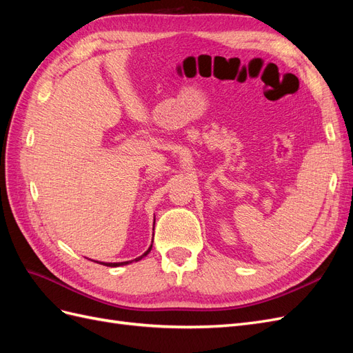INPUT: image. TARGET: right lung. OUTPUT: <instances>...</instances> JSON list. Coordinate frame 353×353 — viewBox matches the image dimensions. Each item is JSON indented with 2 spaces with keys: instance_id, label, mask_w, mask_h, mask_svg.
I'll use <instances>...</instances> for the list:
<instances>
[{
  "instance_id": "add662e5",
  "label": "right lung",
  "mask_w": 353,
  "mask_h": 353,
  "mask_svg": "<svg viewBox=\"0 0 353 353\" xmlns=\"http://www.w3.org/2000/svg\"><path fill=\"white\" fill-rule=\"evenodd\" d=\"M150 250H152V245L150 248H148V250L143 254V256H140V258H137V259H134V261H140V259H143L144 256H147L148 253H150ZM100 263V262H99ZM126 263H130V262H116V263H105V262H101V265H105V266H121V265H126Z\"/></svg>"
}]
</instances>
